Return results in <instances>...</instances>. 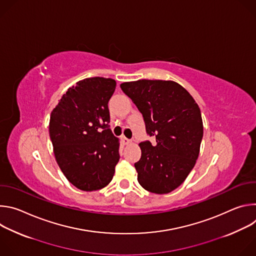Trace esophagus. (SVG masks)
<instances>
[{"label":"esophagus","instance_id":"esophagus-1","mask_svg":"<svg viewBox=\"0 0 256 256\" xmlns=\"http://www.w3.org/2000/svg\"><path fill=\"white\" fill-rule=\"evenodd\" d=\"M122 140L124 144H130L132 142V140H128V138H126V136H122Z\"/></svg>","mask_w":256,"mask_h":256}]
</instances>
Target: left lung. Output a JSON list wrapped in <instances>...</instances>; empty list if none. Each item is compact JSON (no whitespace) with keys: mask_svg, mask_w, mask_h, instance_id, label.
Segmentation results:
<instances>
[{"mask_svg":"<svg viewBox=\"0 0 256 256\" xmlns=\"http://www.w3.org/2000/svg\"><path fill=\"white\" fill-rule=\"evenodd\" d=\"M142 114L146 132L156 138L140 142L134 163L138 184L150 192L169 194L184 182L196 165L204 134L200 109L176 82L138 80L120 84Z\"/></svg>","mask_w":256,"mask_h":256,"instance_id":"1","label":"left lung"}]
</instances>
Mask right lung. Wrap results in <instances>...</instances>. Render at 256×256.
<instances>
[{
  "instance_id": "obj_1",
  "label": "right lung",
  "mask_w": 256,
  "mask_h": 256,
  "mask_svg": "<svg viewBox=\"0 0 256 256\" xmlns=\"http://www.w3.org/2000/svg\"><path fill=\"white\" fill-rule=\"evenodd\" d=\"M116 86L110 78L79 81L68 89L50 114L56 160L70 184L84 192L106 186L120 161V142L109 128L108 101Z\"/></svg>"
}]
</instances>
